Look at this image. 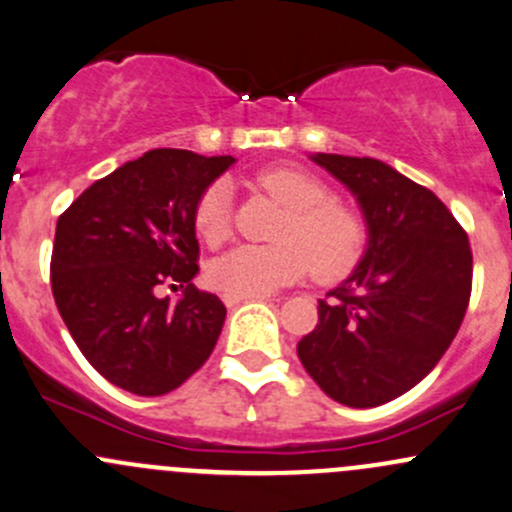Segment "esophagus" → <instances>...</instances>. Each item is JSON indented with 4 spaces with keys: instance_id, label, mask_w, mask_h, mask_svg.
I'll use <instances>...</instances> for the list:
<instances>
[{
    "instance_id": "esophagus-1",
    "label": "esophagus",
    "mask_w": 512,
    "mask_h": 512,
    "mask_svg": "<svg viewBox=\"0 0 512 512\" xmlns=\"http://www.w3.org/2000/svg\"><path fill=\"white\" fill-rule=\"evenodd\" d=\"M255 299H270V297H267V294H260V297H235V294H225L223 297L225 306H235L240 304V301H255Z\"/></svg>"
}]
</instances>
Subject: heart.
<instances>
[{"instance_id": "1", "label": "heart", "mask_w": 512, "mask_h": 512, "mask_svg": "<svg viewBox=\"0 0 512 512\" xmlns=\"http://www.w3.org/2000/svg\"><path fill=\"white\" fill-rule=\"evenodd\" d=\"M262 188L292 208V218L277 245H238L211 265V282L223 294L260 297L306 277L338 279L360 262L365 250V225L319 176L297 166H274L257 176ZM196 233L208 245L228 240L233 228V188L225 179L201 193L193 213Z\"/></svg>"}]
</instances>
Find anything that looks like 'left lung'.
<instances>
[{
    "label": "left lung",
    "instance_id": "1",
    "mask_svg": "<svg viewBox=\"0 0 512 512\" xmlns=\"http://www.w3.org/2000/svg\"><path fill=\"white\" fill-rule=\"evenodd\" d=\"M358 198L368 247L351 277L319 301L299 341L306 373L331 400L378 407L432 373L471 297L469 235L429 188L385 161L311 157Z\"/></svg>",
    "mask_w": 512,
    "mask_h": 512
}]
</instances>
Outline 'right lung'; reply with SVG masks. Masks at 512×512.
Wrapping results in <instances>:
<instances>
[{
	"mask_svg": "<svg viewBox=\"0 0 512 512\" xmlns=\"http://www.w3.org/2000/svg\"><path fill=\"white\" fill-rule=\"evenodd\" d=\"M186 149H152L85 188L58 218L51 287L80 353L105 380L142 397L186 383L225 321L198 272L196 203L233 164ZM181 286L176 305L156 289Z\"/></svg>",
	"mask_w": 512,
	"mask_h": 512,
	"instance_id": "add662e5",
	"label": "right lung"
}]
</instances>
